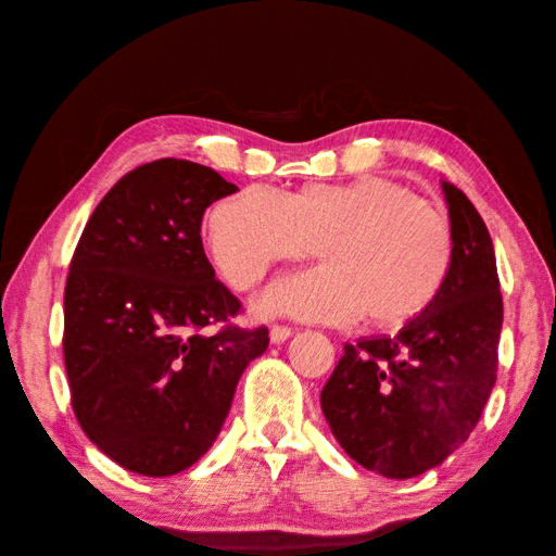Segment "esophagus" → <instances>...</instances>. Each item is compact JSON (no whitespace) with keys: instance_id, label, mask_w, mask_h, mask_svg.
<instances>
[{"instance_id":"1","label":"esophagus","mask_w":556,"mask_h":556,"mask_svg":"<svg viewBox=\"0 0 556 556\" xmlns=\"http://www.w3.org/2000/svg\"><path fill=\"white\" fill-rule=\"evenodd\" d=\"M291 338V328L289 326H271L269 328V340L279 345V342H287Z\"/></svg>"}]
</instances>
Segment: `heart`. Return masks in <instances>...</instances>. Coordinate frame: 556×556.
I'll list each match as a JSON object with an SVG mask.
<instances>
[{"mask_svg":"<svg viewBox=\"0 0 556 556\" xmlns=\"http://www.w3.org/2000/svg\"><path fill=\"white\" fill-rule=\"evenodd\" d=\"M208 245L230 285L250 289L277 262L323 265L287 275L262 291L265 316L348 323L365 313L399 328L426 308L452 265V228L438 208L389 177L306 185L289 194L248 187L208 216Z\"/></svg>","mask_w":556,"mask_h":556,"instance_id":"1","label":"heart"}]
</instances>
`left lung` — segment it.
<instances>
[{"mask_svg": "<svg viewBox=\"0 0 556 556\" xmlns=\"http://www.w3.org/2000/svg\"><path fill=\"white\" fill-rule=\"evenodd\" d=\"M442 194L454 252L438 296L396 336L345 345L320 391L340 447L387 479L445 462L496 383L503 299L489 228L462 189L442 181Z\"/></svg>", "mask_w": 556, "mask_h": 556, "instance_id": "obj_1", "label": "left lung"}]
</instances>
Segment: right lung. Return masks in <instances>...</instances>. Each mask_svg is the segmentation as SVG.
I'll use <instances>...</instances> for the list:
<instances>
[{
	"instance_id": "add662e5",
	"label": "right lung",
	"mask_w": 556,
	"mask_h": 556,
	"mask_svg": "<svg viewBox=\"0 0 556 556\" xmlns=\"http://www.w3.org/2000/svg\"><path fill=\"white\" fill-rule=\"evenodd\" d=\"M238 191L216 169L155 160L121 177L87 220L65 287V369L87 438L143 477L214 445L267 328H220L240 301L216 279L201 218Z\"/></svg>"
}]
</instances>
